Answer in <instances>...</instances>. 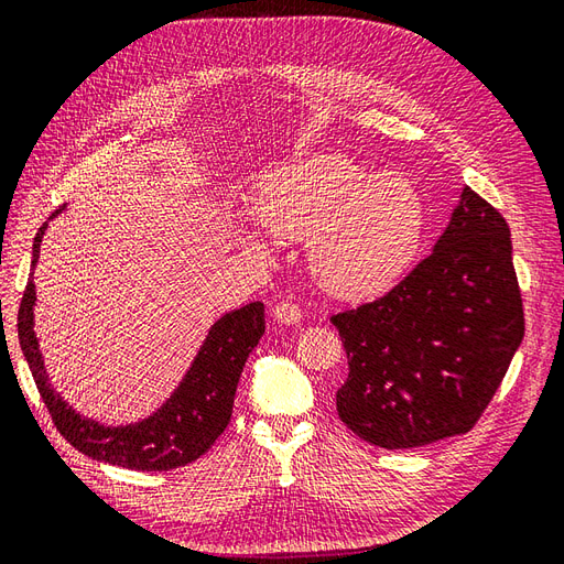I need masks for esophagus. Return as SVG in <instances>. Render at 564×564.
<instances>
[{
	"label": "esophagus",
	"mask_w": 564,
	"mask_h": 564,
	"mask_svg": "<svg viewBox=\"0 0 564 564\" xmlns=\"http://www.w3.org/2000/svg\"><path fill=\"white\" fill-rule=\"evenodd\" d=\"M272 317H275L280 324H299L301 322V308L294 301H280L275 308H272Z\"/></svg>",
	"instance_id": "esophagus-1"
}]
</instances>
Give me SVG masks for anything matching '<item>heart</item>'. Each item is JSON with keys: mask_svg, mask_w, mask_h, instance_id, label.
I'll return each instance as SVG.
<instances>
[{"mask_svg": "<svg viewBox=\"0 0 564 564\" xmlns=\"http://www.w3.org/2000/svg\"><path fill=\"white\" fill-rule=\"evenodd\" d=\"M259 226L282 242H308L315 280L340 299L386 292L412 268L429 209L416 183L373 174L340 152H317L268 172L253 197ZM261 249V237L245 230Z\"/></svg>", "mask_w": 564, "mask_h": 564, "instance_id": "heart-1", "label": "heart"}]
</instances>
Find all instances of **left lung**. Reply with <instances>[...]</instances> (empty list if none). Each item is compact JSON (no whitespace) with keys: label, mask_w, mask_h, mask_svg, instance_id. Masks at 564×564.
I'll return each instance as SVG.
<instances>
[{"label":"left lung","mask_w":564,"mask_h":564,"mask_svg":"<svg viewBox=\"0 0 564 564\" xmlns=\"http://www.w3.org/2000/svg\"><path fill=\"white\" fill-rule=\"evenodd\" d=\"M332 324L348 355L336 412L355 435L412 449L468 433L524 336L506 218L464 187L433 253Z\"/></svg>","instance_id":"1"}]
</instances>
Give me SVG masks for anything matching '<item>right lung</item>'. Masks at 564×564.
Instances as JSON below:
<instances>
[{"instance_id":"1","label":"right lung","mask_w":564,"mask_h":564,"mask_svg":"<svg viewBox=\"0 0 564 564\" xmlns=\"http://www.w3.org/2000/svg\"><path fill=\"white\" fill-rule=\"evenodd\" d=\"M63 209L65 207L56 209L51 218ZM46 226L48 220L35 235L32 268L40 261V245ZM35 299V284L30 275L19 308V340L32 379L37 383L58 433L82 454L131 470H172L193 464L214 445L230 423L235 390L240 383L247 357L259 346L265 332V311L261 301L226 313L209 329V336L204 338L193 367L187 369L174 395L155 414L129 425H104L79 416L51 388L37 336L32 329Z\"/></svg>"}]
</instances>
